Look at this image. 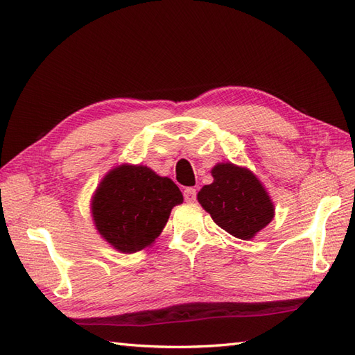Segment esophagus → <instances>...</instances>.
Instances as JSON below:
<instances>
[{
    "mask_svg": "<svg viewBox=\"0 0 355 355\" xmlns=\"http://www.w3.org/2000/svg\"><path fill=\"white\" fill-rule=\"evenodd\" d=\"M195 198H197V189H193V187H186L184 189V200L186 201H195Z\"/></svg>",
    "mask_w": 355,
    "mask_h": 355,
    "instance_id": "34e87169",
    "label": "esophagus"
}]
</instances>
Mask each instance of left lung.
Masks as SVG:
<instances>
[{
    "instance_id": "obj_1",
    "label": "left lung",
    "mask_w": 355,
    "mask_h": 355,
    "mask_svg": "<svg viewBox=\"0 0 355 355\" xmlns=\"http://www.w3.org/2000/svg\"><path fill=\"white\" fill-rule=\"evenodd\" d=\"M212 177L214 183L202 186L197 198L215 224L232 236L248 241L273 220V201L250 169L218 163Z\"/></svg>"
}]
</instances>
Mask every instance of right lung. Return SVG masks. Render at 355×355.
<instances>
[{"label": "right lung", "instance_id": "1", "mask_svg": "<svg viewBox=\"0 0 355 355\" xmlns=\"http://www.w3.org/2000/svg\"><path fill=\"white\" fill-rule=\"evenodd\" d=\"M183 193L168 177L143 164H120L102 178L92 198L96 230L120 253H135L160 236Z\"/></svg>", "mask_w": 355, "mask_h": 355}]
</instances>
